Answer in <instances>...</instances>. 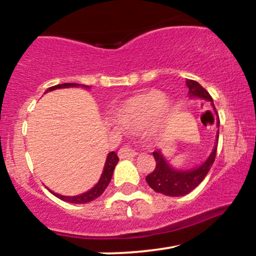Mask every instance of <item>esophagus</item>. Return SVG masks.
I'll return each mask as SVG.
<instances>
[{
	"label": "esophagus",
	"mask_w": 256,
	"mask_h": 256,
	"mask_svg": "<svg viewBox=\"0 0 256 256\" xmlns=\"http://www.w3.org/2000/svg\"><path fill=\"white\" fill-rule=\"evenodd\" d=\"M118 155L120 158H131L136 156L137 152L134 149L130 148L128 146H122V148H120V150L118 152Z\"/></svg>",
	"instance_id": "obj_1"
}]
</instances>
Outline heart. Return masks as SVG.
I'll return each mask as SVG.
<instances>
[{"label": "heart", "instance_id": "obj_1", "mask_svg": "<svg viewBox=\"0 0 256 256\" xmlns=\"http://www.w3.org/2000/svg\"><path fill=\"white\" fill-rule=\"evenodd\" d=\"M165 107V96L158 90H146L125 100L116 108V122L125 130H140L154 120Z\"/></svg>", "mask_w": 256, "mask_h": 256}]
</instances>
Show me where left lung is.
Segmentation results:
<instances>
[{"mask_svg":"<svg viewBox=\"0 0 256 256\" xmlns=\"http://www.w3.org/2000/svg\"><path fill=\"white\" fill-rule=\"evenodd\" d=\"M186 85L189 88L190 98H200L208 100L212 102V106L214 107L212 96L208 94V91L202 88L198 82L195 80H186ZM218 128H219V118H218ZM218 138H219V128L218 134H216V143L214 146L212 154L210 158L202 164L198 168L190 170V171H177L173 170L168 164L166 162L165 158L161 155L160 152H154L155 158V165L154 171L149 173L146 177V183L152 188L154 192L164 194V195L168 196H183L192 192L198 185L204 180L207 173L210 172V167H212L214 160H216V149H218Z\"/></svg>","mask_w":256,"mask_h":256,"instance_id":"left-lung-1","label":"left lung"}]
</instances>
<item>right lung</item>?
<instances>
[{
	"label": "right lung",
	"instance_id": "obj_1",
	"mask_svg": "<svg viewBox=\"0 0 256 256\" xmlns=\"http://www.w3.org/2000/svg\"><path fill=\"white\" fill-rule=\"evenodd\" d=\"M70 86L89 88L88 85H83V84L64 83V84L54 85V86H52V88H48V90H46V92H48V91H52V90H55V89H61V88H70ZM118 161H119V158H118V155L116 154V152H110V154L107 155V158H106V164H104V172H102L101 178H100L98 183L96 184L92 189H90L89 192L82 194V195H78V196H62V195H58V194H54L52 192V194H54L56 198L62 200V201L71 202V204H88V202L98 198V196H101L102 194H104L106 188H107L108 184H110L112 176H113V172H114V167L116 166Z\"/></svg>",
	"mask_w": 256,
	"mask_h": 256
}]
</instances>
